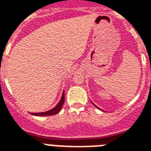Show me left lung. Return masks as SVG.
<instances>
[{"instance_id":"obj_1","label":"left lung","mask_w":151,"mask_h":151,"mask_svg":"<svg viewBox=\"0 0 151 151\" xmlns=\"http://www.w3.org/2000/svg\"><path fill=\"white\" fill-rule=\"evenodd\" d=\"M92 104H93V103H92ZM94 106H96V107H97V109H99V110H101V109H100V108L99 107H97V106H96V105L95 104H94Z\"/></svg>"}]
</instances>
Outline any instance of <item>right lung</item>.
Returning a JSON list of instances; mask_svg holds the SVG:
<instances>
[{
    "mask_svg": "<svg viewBox=\"0 0 151 151\" xmlns=\"http://www.w3.org/2000/svg\"><path fill=\"white\" fill-rule=\"evenodd\" d=\"M64 101H65V96H64V91H63L62 97L60 98V101L58 102L57 105L54 106L53 109L50 110H47L46 112H41V113H30L33 116H53L57 114L60 111L61 108H62L63 105L64 104Z\"/></svg>",
    "mask_w": 151,
    "mask_h": 151,
    "instance_id": "1",
    "label": "right lung"
}]
</instances>
